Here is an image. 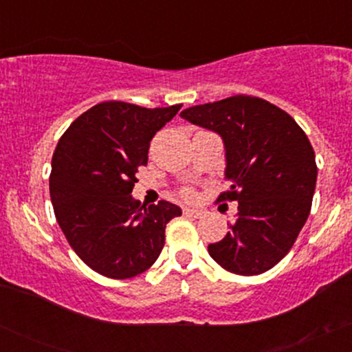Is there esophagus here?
Returning a JSON list of instances; mask_svg holds the SVG:
<instances>
[{
	"mask_svg": "<svg viewBox=\"0 0 352 352\" xmlns=\"http://www.w3.org/2000/svg\"><path fill=\"white\" fill-rule=\"evenodd\" d=\"M204 210H199V208H190V207H185L184 208V215L187 217H192V218H201L204 217Z\"/></svg>",
	"mask_w": 352,
	"mask_h": 352,
	"instance_id": "1",
	"label": "esophagus"
}]
</instances>
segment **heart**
<instances>
[{
  "instance_id": "1",
  "label": "heart",
  "mask_w": 352,
  "mask_h": 352,
  "mask_svg": "<svg viewBox=\"0 0 352 352\" xmlns=\"http://www.w3.org/2000/svg\"><path fill=\"white\" fill-rule=\"evenodd\" d=\"M185 197H192V192H190V190H185Z\"/></svg>"
}]
</instances>
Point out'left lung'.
Returning <instances> with one entry per match:
<instances>
[{
	"label": "left lung",
	"mask_w": 352,
	"mask_h": 352,
	"mask_svg": "<svg viewBox=\"0 0 352 352\" xmlns=\"http://www.w3.org/2000/svg\"><path fill=\"white\" fill-rule=\"evenodd\" d=\"M180 117L221 137L232 185L218 200L238 201L235 223L208 245L210 256L235 274L268 272L308 220L318 177L308 137L283 109L243 94L188 107Z\"/></svg>",
	"instance_id": "left-lung-1"
}]
</instances>
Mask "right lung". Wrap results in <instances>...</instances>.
<instances>
[{"mask_svg":"<svg viewBox=\"0 0 352 352\" xmlns=\"http://www.w3.org/2000/svg\"><path fill=\"white\" fill-rule=\"evenodd\" d=\"M180 107L100 102L59 139L50 177L56 220L80 260L104 276L125 280L151 268L164 248L165 227L182 215L170 201L145 207L132 197L152 137Z\"/></svg>","mask_w":352,"mask_h":352,"instance_id":"right-lung-1","label":"right lung"}]
</instances>
